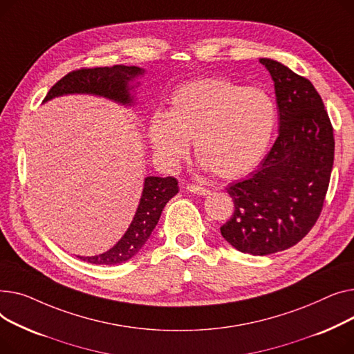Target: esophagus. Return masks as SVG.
I'll return each mask as SVG.
<instances>
[{"label": "esophagus", "mask_w": 354, "mask_h": 354, "mask_svg": "<svg viewBox=\"0 0 354 354\" xmlns=\"http://www.w3.org/2000/svg\"><path fill=\"white\" fill-rule=\"evenodd\" d=\"M185 189H187V192L194 193V194H200V196H205V194L210 193L209 189H204V187L197 185V184H189L185 187Z\"/></svg>", "instance_id": "34e87169"}]
</instances>
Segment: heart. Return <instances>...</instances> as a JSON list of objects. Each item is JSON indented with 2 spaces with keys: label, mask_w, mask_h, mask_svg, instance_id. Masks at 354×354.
<instances>
[{
  "label": "heart",
  "mask_w": 354,
  "mask_h": 354,
  "mask_svg": "<svg viewBox=\"0 0 354 354\" xmlns=\"http://www.w3.org/2000/svg\"><path fill=\"white\" fill-rule=\"evenodd\" d=\"M277 124V106L267 91L213 78L180 87L167 114H156L149 138L156 157L176 164L194 140L203 165L221 178L250 173L263 158Z\"/></svg>",
  "instance_id": "obj_1"
}]
</instances>
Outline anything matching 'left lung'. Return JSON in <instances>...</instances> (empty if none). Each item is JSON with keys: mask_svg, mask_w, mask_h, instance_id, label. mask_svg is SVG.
I'll use <instances>...</instances> for the list:
<instances>
[{"mask_svg": "<svg viewBox=\"0 0 354 354\" xmlns=\"http://www.w3.org/2000/svg\"><path fill=\"white\" fill-rule=\"evenodd\" d=\"M276 88L280 129L260 169L227 187L234 212L220 227L237 250L267 256L297 244L316 224L335 160L333 126L315 86L260 58Z\"/></svg>", "mask_w": 354, "mask_h": 354, "instance_id": "left-lung-1", "label": "left lung"}]
</instances>
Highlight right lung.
<instances>
[{"mask_svg": "<svg viewBox=\"0 0 354 354\" xmlns=\"http://www.w3.org/2000/svg\"><path fill=\"white\" fill-rule=\"evenodd\" d=\"M140 67L114 66L80 68L68 73L50 88L44 101L62 94L88 93L107 97L118 102H131L129 81L141 74ZM178 193V181L174 177H147L137 213L122 239L109 252L93 257H80L93 264H120L130 260L150 237L157 225L164 205Z\"/></svg>", "mask_w": 354, "mask_h": 354, "instance_id": "right-lung-1", "label": "right lung"}]
</instances>
